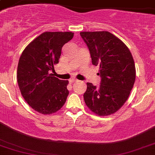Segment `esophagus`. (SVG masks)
<instances>
[{"label": "esophagus", "instance_id": "obj_1", "mask_svg": "<svg viewBox=\"0 0 155 155\" xmlns=\"http://www.w3.org/2000/svg\"><path fill=\"white\" fill-rule=\"evenodd\" d=\"M78 81L77 79H71L69 80L70 83H74V82H76V81Z\"/></svg>", "mask_w": 155, "mask_h": 155}]
</instances>
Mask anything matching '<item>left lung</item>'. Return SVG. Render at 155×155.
<instances>
[{"mask_svg": "<svg viewBox=\"0 0 155 155\" xmlns=\"http://www.w3.org/2000/svg\"><path fill=\"white\" fill-rule=\"evenodd\" d=\"M90 51L92 63L100 66L98 87L87 83L84 100L98 115L115 113L124 104L135 81L133 57L127 45L109 31L80 32Z\"/></svg>", "mask_w": 155, "mask_h": 155, "instance_id": "8db88e82", "label": "left lung"}]
</instances>
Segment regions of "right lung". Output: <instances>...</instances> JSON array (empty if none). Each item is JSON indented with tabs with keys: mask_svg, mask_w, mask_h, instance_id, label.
I'll use <instances>...</instances> for the list:
<instances>
[{
	"mask_svg": "<svg viewBox=\"0 0 155 155\" xmlns=\"http://www.w3.org/2000/svg\"><path fill=\"white\" fill-rule=\"evenodd\" d=\"M74 37L72 32H44L31 42L20 56L18 86L32 109L48 115L60 110L69 94L68 80L49 74L59 62L62 48Z\"/></svg>",
	"mask_w": 155,
	"mask_h": 155,
	"instance_id": "obj_1",
	"label": "right lung"
}]
</instances>
